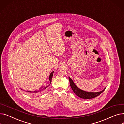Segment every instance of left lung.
Returning a JSON list of instances; mask_svg holds the SVG:
<instances>
[{
    "label": "left lung",
    "instance_id": "1",
    "mask_svg": "<svg viewBox=\"0 0 124 124\" xmlns=\"http://www.w3.org/2000/svg\"><path fill=\"white\" fill-rule=\"evenodd\" d=\"M70 85L71 86V88L72 89L74 93L76 94L78 97H80L81 99H90L94 98V97L99 96L100 94H101L104 90H105L106 88L105 87L101 91V92H86V91H84L81 89H80L74 83L72 79L70 77H68Z\"/></svg>",
    "mask_w": 124,
    "mask_h": 124
}]
</instances>
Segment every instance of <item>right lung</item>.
Segmentation results:
<instances>
[{"instance_id":"add662e5","label":"right lung","mask_w":124,"mask_h":124,"mask_svg":"<svg viewBox=\"0 0 124 124\" xmlns=\"http://www.w3.org/2000/svg\"><path fill=\"white\" fill-rule=\"evenodd\" d=\"M54 72V71H53V72H52L50 73V75H49V80H50V84H49V85L48 86H43L41 87V88H39V89L35 90H34V91H31V90L27 91V92L28 93H41V92H42L44 90H45V89H46V88L50 85V84H51V83L52 78V77H53V74Z\"/></svg>"}]
</instances>
